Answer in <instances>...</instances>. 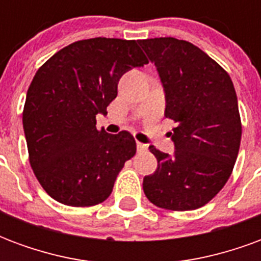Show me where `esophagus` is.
I'll return each mask as SVG.
<instances>
[{
	"label": "esophagus",
	"instance_id": "34e87169",
	"mask_svg": "<svg viewBox=\"0 0 261 261\" xmlns=\"http://www.w3.org/2000/svg\"><path fill=\"white\" fill-rule=\"evenodd\" d=\"M137 149L140 152H145V151H148V145L147 144H142V142H137Z\"/></svg>",
	"mask_w": 261,
	"mask_h": 261
}]
</instances>
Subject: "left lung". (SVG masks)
<instances>
[{
	"label": "left lung",
	"instance_id": "8db88e82",
	"mask_svg": "<svg viewBox=\"0 0 261 261\" xmlns=\"http://www.w3.org/2000/svg\"><path fill=\"white\" fill-rule=\"evenodd\" d=\"M164 85L165 116L176 123L175 153L151 145L158 161L142 189L156 207L189 211L225 186L241 147L242 123L232 80L201 48L175 37L138 40Z\"/></svg>",
	"mask_w": 261,
	"mask_h": 261
}]
</instances>
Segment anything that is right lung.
Wrapping results in <instances>:
<instances>
[{"instance_id": "1", "label": "right lung", "mask_w": 261, "mask_h": 261, "mask_svg": "<svg viewBox=\"0 0 261 261\" xmlns=\"http://www.w3.org/2000/svg\"><path fill=\"white\" fill-rule=\"evenodd\" d=\"M148 64L136 40L95 37L71 43L37 69L22 114L29 162L48 196L69 207L103 202L125 161L136 155L128 131L96 128L120 78Z\"/></svg>"}]
</instances>
